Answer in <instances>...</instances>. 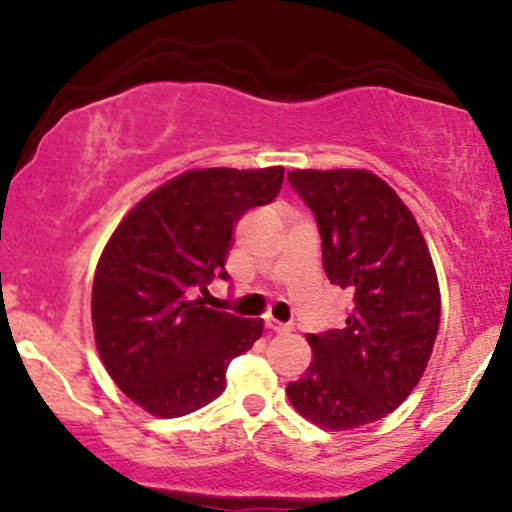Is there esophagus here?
Masks as SVG:
<instances>
[{
  "mask_svg": "<svg viewBox=\"0 0 512 512\" xmlns=\"http://www.w3.org/2000/svg\"><path fill=\"white\" fill-rule=\"evenodd\" d=\"M265 327L270 329V332H275V334H287V332H292V327H289V324L277 322L275 317H267V319H265Z\"/></svg>",
  "mask_w": 512,
  "mask_h": 512,
  "instance_id": "esophagus-1",
  "label": "esophagus"
}]
</instances>
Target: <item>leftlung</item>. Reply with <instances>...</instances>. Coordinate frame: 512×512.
<instances>
[{
	"label": "left lung",
	"instance_id": "8db88e82",
	"mask_svg": "<svg viewBox=\"0 0 512 512\" xmlns=\"http://www.w3.org/2000/svg\"><path fill=\"white\" fill-rule=\"evenodd\" d=\"M317 218L329 282L354 292L347 327L309 334L312 361L287 384L289 404L329 431L399 409L426 371L441 324L436 267L414 213L361 168L292 170Z\"/></svg>",
	"mask_w": 512,
	"mask_h": 512
}]
</instances>
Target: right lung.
Segmentation results:
<instances>
[{
    "instance_id": "obj_1",
    "label": "right lung",
    "mask_w": 512,
    "mask_h": 512,
    "mask_svg": "<svg viewBox=\"0 0 512 512\" xmlns=\"http://www.w3.org/2000/svg\"><path fill=\"white\" fill-rule=\"evenodd\" d=\"M282 180V165L185 170L108 237L91 292L96 349L118 389L151 416L178 418L218 399L230 359L262 337V319L205 304L210 282L227 280L237 220L272 203Z\"/></svg>"
}]
</instances>
